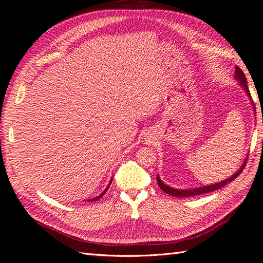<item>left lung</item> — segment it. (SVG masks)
I'll list each match as a JSON object with an SVG mask.
<instances>
[{
    "instance_id": "left-lung-1",
    "label": "left lung",
    "mask_w": 263,
    "mask_h": 263,
    "mask_svg": "<svg viewBox=\"0 0 263 263\" xmlns=\"http://www.w3.org/2000/svg\"><path fill=\"white\" fill-rule=\"evenodd\" d=\"M235 79L236 80L239 82V84L242 86V89L245 90V92L247 93V95H248L249 99L251 100V94L249 92V89L248 86H247V79H246V76L245 73L241 71V69L239 67H236L235 69ZM251 104L253 106V109H256V107H254V104H253V101L251 100ZM256 112V110H254ZM247 163V159H245L243 163L241 164V166L239 168V170H237L236 173H234L232 177L224 180V181H220L218 183H215V184H211V185H206V186H202V187H196V189H189V190H178V189H173L169 185L164 184V183L161 181V179L159 178V176H157V182H158V185L159 187H160L164 193L169 194L171 196H174V197H190V196H195V195H200V194H204V193H209V192H213V191H216L222 186H225L227 183L229 182H233L239 174L242 172V170L245 169V165Z\"/></svg>"
}]
</instances>
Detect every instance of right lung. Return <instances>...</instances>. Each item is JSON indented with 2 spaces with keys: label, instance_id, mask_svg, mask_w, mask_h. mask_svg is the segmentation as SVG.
Masks as SVG:
<instances>
[{
  "label": "right lung",
  "instance_id": "1",
  "mask_svg": "<svg viewBox=\"0 0 263 263\" xmlns=\"http://www.w3.org/2000/svg\"><path fill=\"white\" fill-rule=\"evenodd\" d=\"M110 183H112V180H110V182H109V184L107 185V187L104 190V192H103V193H101L99 196H97V197H94V198H91V200H89V202H93V201H98V200H100V198L103 196V195H104L105 193H106V191L108 190V187H109V185H110Z\"/></svg>",
  "mask_w": 263,
  "mask_h": 263
}]
</instances>
